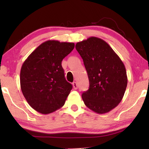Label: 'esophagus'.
Listing matches in <instances>:
<instances>
[{
    "label": "esophagus",
    "mask_w": 149,
    "mask_h": 149,
    "mask_svg": "<svg viewBox=\"0 0 149 149\" xmlns=\"http://www.w3.org/2000/svg\"><path fill=\"white\" fill-rule=\"evenodd\" d=\"M73 87H74V89L75 90H76L77 89L78 86H77V84L76 82H75V81L73 82Z\"/></svg>",
    "instance_id": "esophagus-1"
}]
</instances>
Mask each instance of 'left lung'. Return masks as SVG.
<instances>
[{"mask_svg":"<svg viewBox=\"0 0 149 149\" xmlns=\"http://www.w3.org/2000/svg\"><path fill=\"white\" fill-rule=\"evenodd\" d=\"M75 49L81 56L89 81L83 100L93 112L104 114L122 100L127 85L125 65L107 42L91 37L78 42Z\"/></svg>","mask_w":149,"mask_h":149,"instance_id":"left-lung-1","label":"left lung"}]
</instances>
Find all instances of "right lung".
Instances as JSON below:
<instances>
[{
  "instance_id": "1",
  "label": "right lung",
  "mask_w": 149,
  "mask_h": 149,
  "mask_svg": "<svg viewBox=\"0 0 149 149\" xmlns=\"http://www.w3.org/2000/svg\"><path fill=\"white\" fill-rule=\"evenodd\" d=\"M74 46V42L47 41L22 64V91L28 104L37 112L50 114L64 106L72 85L65 80L62 61Z\"/></svg>"
}]
</instances>
